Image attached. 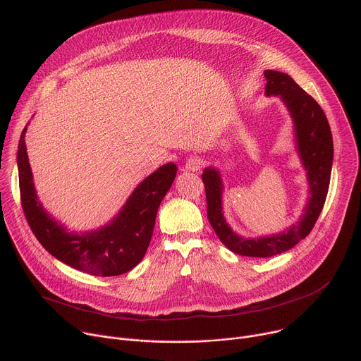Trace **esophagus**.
Masks as SVG:
<instances>
[{
    "mask_svg": "<svg viewBox=\"0 0 361 361\" xmlns=\"http://www.w3.org/2000/svg\"><path fill=\"white\" fill-rule=\"evenodd\" d=\"M202 167V160L198 157H191L187 163H185V170L188 171H197Z\"/></svg>",
    "mask_w": 361,
    "mask_h": 361,
    "instance_id": "1",
    "label": "esophagus"
}]
</instances>
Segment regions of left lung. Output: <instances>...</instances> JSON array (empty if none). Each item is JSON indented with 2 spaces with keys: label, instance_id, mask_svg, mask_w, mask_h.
<instances>
[{
  "label": "left lung",
  "instance_id": "obj_1",
  "mask_svg": "<svg viewBox=\"0 0 361 361\" xmlns=\"http://www.w3.org/2000/svg\"><path fill=\"white\" fill-rule=\"evenodd\" d=\"M266 95H280L287 106L295 130L297 148L301 163L307 170L310 197L304 214L287 231L260 238H243L226 223L221 207L223 183L220 173L209 167L201 174L205 198H207V219L221 243L235 254L247 257H271L293 248L313 230L326 202L333 164V137L327 117L319 102L308 95L288 74L267 70Z\"/></svg>",
  "mask_w": 361,
  "mask_h": 361
}]
</instances>
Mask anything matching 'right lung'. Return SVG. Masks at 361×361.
Returning a JSON list of instances; mask_svg holds the SVG:
<instances>
[{
    "label": "right lung",
    "mask_w": 361,
    "mask_h": 361,
    "mask_svg": "<svg viewBox=\"0 0 361 361\" xmlns=\"http://www.w3.org/2000/svg\"><path fill=\"white\" fill-rule=\"evenodd\" d=\"M23 130L18 151V177L23 210L41 245L67 266L91 276L111 277L134 269L144 257L156 224L160 202L170 190L177 166L169 163L148 176L127 200L123 210L99 230L75 234L51 217L38 201Z\"/></svg>",
    "instance_id": "right-lung-1"
}]
</instances>
